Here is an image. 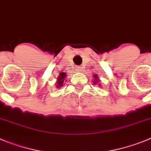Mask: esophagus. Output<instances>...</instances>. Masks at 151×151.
<instances>
[{"mask_svg": "<svg viewBox=\"0 0 151 151\" xmlns=\"http://www.w3.org/2000/svg\"><path fill=\"white\" fill-rule=\"evenodd\" d=\"M76 71L78 72V73H79V72H81V66H76Z\"/></svg>", "mask_w": 151, "mask_h": 151, "instance_id": "34e87169", "label": "esophagus"}]
</instances>
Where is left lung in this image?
<instances>
[{"mask_svg": "<svg viewBox=\"0 0 151 151\" xmlns=\"http://www.w3.org/2000/svg\"><path fill=\"white\" fill-rule=\"evenodd\" d=\"M93 78H94V80H93V84H94V85H97L98 81H100L99 78V77L97 76V75H94V76H93ZM98 85H99V86H100V84H99Z\"/></svg>", "mask_w": 151, "mask_h": 151, "instance_id": "left-lung-1", "label": "left lung"}]
</instances>
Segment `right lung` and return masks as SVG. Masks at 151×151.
<instances>
[{"label":"right lung","mask_w":151,"mask_h":151,"mask_svg":"<svg viewBox=\"0 0 151 151\" xmlns=\"http://www.w3.org/2000/svg\"><path fill=\"white\" fill-rule=\"evenodd\" d=\"M66 77V75L65 73H60V76H58V79L56 81V88H60L63 85V82H64L65 78Z\"/></svg>","instance_id":"obj_1"}]
</instances>
